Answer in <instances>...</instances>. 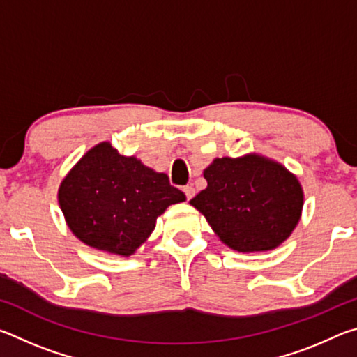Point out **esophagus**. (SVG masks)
<instances>
[{
	"mask_svg": "<svg viewBox=\"0 0 357 357\" xmlns=\"http://www.w3.org/2000/svg\"><path fill=\"white\" fill-rule=\"evenodd\" d=\"M183 190H184V193H185L187 200H190V198H193V195H195V189H193L192 185H185Z\"/></svg>",
	"mask_w": 357,
	"mask_h": 357,
	"instance_id": "obj_1",
	"label": "esophagus"
}]
</instances>
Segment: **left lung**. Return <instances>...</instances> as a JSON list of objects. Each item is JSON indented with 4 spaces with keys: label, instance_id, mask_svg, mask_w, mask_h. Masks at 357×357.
<instances>
[{
    "label": "left lung",
    "instance_id": "obj_1",
    "mask_svg": "<svg viewBox=\"0 0 357 357\" xmlns=\"http://www.w3.org/2000/svg\"><path fill=\"white\" fill-rule=\"evenodd\" d=\"M203 176L208 187L190 204L229 249L273 250L301 220L304 190L299 179L269 157H217Z\"/></svg>",
    "mask_w": 357,
    "mask_h": 357
}]
</instances>
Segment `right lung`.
I'll return each instance as SVG.
<instances>
[{
  "mask_svg": "<svg viewBox=\"0 0 357 357\" xmlns=\"http://www.w3.org/2000/svg\"><path fill=\"white\" fill-rule=\"evenodd\" d=\"M185 195L135 155L110 142L96 144L66 174L58 203L74 236L91 249L130 257L155 228L157 217Z\"/></svg>",
  "mask_w": 357,
  "mask_h": 357,
  "instance_id": "obj_1",
  "label": "right lung"
}]
</instances>
